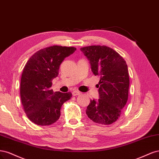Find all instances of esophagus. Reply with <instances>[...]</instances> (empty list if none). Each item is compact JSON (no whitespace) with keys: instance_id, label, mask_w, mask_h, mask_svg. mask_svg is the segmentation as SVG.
Listing matches in <instances>:
<instances>
[{"instance_id":"esophagus-1","label":"esophagus","mask_w":159,"mask_h":159,"mask_svg":"<svg viewBox=\"0 0 159 159\" xmlns=\"http://www.w3.org/2000/svg\"><path fill=\"white\" fill-rule=\"evenodd\" d=\"M72 94H73V96H78V95H80V94H81V93H80V91H79V90H74V91H73Z\"/></svg>"}]
</instances>
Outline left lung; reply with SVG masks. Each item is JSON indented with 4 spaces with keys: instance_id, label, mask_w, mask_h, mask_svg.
Returning <instances> with one entry per match:
<instances>
[{
    "instance_id": "left-lung-1",
    "label": "left lung",
    "mask_w": 159,
    "mask_h": 159,
    "mask_svg": "<svg viewBox=\"0 0 159 159\" xmlns=\"http://www.w3.org/2000/svg\"><path fill=\"white\" fill-rule=\"evenodd\" d=\"M80 51L90 61L93 74L100 76L97 88L99 99L90 100L86 110L96 124L109 125L120 116L128 99L129 78L125 61L106 45H91Z\"/></svg>"
}]
</instances>
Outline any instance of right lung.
Instances as JSON below:
<instances>
[{"label": "right lung", "mask_w": 159, "mask_h": 159, "mask_svg": "<svg viewBox=\"0 0 159 159\" xmlns=\"http://www.w3.org/2000/svg\"><path fill=\"white\" fill-rule=\"evenodd\" d=\"M76 48L53 45L40 49L25 64L20 82V97L29 120L39 125L57 121L61 107L72 97L70 93L54 92L52 80L59 75L61 63Z\"/></svg>", "instance_id": "obj_1"}]
</instances>
